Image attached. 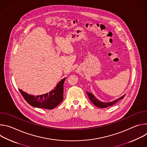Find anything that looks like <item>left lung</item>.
Returning <instances> with one entry per match:
<instances>
[{"label":"left lung","mask_w":147,"mask_h":147,"mask_svg":"<svg viewBox=\"0 0 147 147\" xmlns=\"http://www.w3.org/2000/svg\"><path fill=\"white\" fill-rule=\"evenodd\" d=\"M87 94L89 97V99H90V100L98 108H105L107 107H110V106H112L113 105H114L115 103H117L119 100L120 99H122L125 95H123L122 96L120 97L119 98L116 99V100H114L112 102H102L99 100H98L92 94L90 93V92H87Z\"/></svg>","instance_id":"left-lung-1"}]
</instances>
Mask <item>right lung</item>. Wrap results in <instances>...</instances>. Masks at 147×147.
I'll use <instances>...</instances> for the list:
<instances>
[{
    "label": "right lung",
    "instance_id": "right-lung-1",
    "mask_svg": "<svg viewBox=\"0 0 147 147\" xmlns=\"http://www.w3.org/2000/svg\"><path fill=\"white\" fill-rule=\"evenodd\" d=\"M66 77L61 80L56 87L49 93L37 96L28 94L19 89L25 100L33 107L52 109L63 100V85Z\"/></svg>",
    "mask_w": 147,
    "mask_h": 147
}]
</instances>
